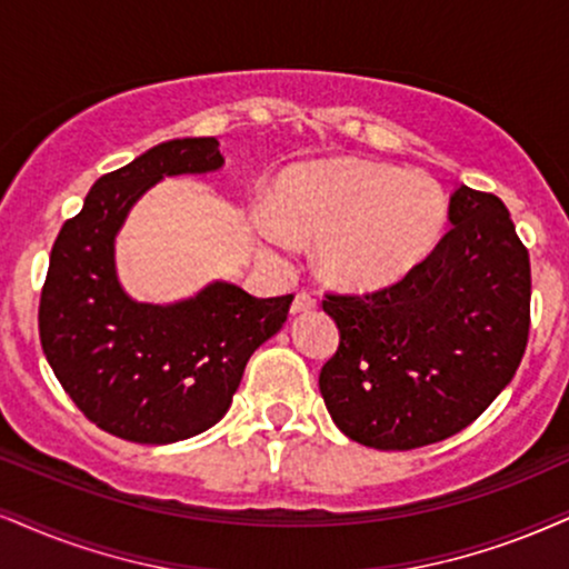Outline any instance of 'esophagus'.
Returning <instances> with one entry per match:
<instances>
[{
  "mask_svg": "<svg viewBox=\"0 0 569 569\" xmlns=\"http://www.w3.org/2000/svg\"><path fill=\"white\" fill-rule=\"evenodd\" d=\"M319 306V300L311 296V292H298L296 300H292V313H306L313 311Z\"/></svg>",
  "mask_w": 569,
  "mask_h": 569,
  "instance_id": "obj_1",
  "label": "esophagus"
}]
</instances>
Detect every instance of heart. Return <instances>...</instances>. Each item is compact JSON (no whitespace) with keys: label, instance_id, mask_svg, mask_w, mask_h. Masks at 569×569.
<instances>
[{"label":"heart","instance_id":"obj_1","mask_svg":"<svg viewBox=\"0 0 569 569\" xmlns=\"http://www.w3.org/2000/svg\"><path fill=\"white\" fill-rule=\"evenodd\" d=\"M279 213L252 210L261 240L292 248V231L319 240V269L348 290H382L409 277L438 250L448 200L438 181L403 168L335 160L300 166L282 179Z\"/></svg>","mask_w":569,"mask_h":569}]
</instances>
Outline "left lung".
Returning a JSON list of instances; mask_svg holds the SVG:
<instances>
[{
    "label": "left lung",
    "mask_w": 569,
    "mask_h": 569,
    "mask_svg": "<svg viewBox=\"0 0 569 569\" xmlns=\"http://www.w3.org/2000/svg\"><path fill=\"white\" fill-rule=\"evenodd\" d=\"M417 271L367 296L327 292L340 346L321 367L329 417L356 443L411 451L472 425L520 367L530 256L509 210L461 184Z\"/></svg>",
    "instance_id": "left-lung-1"
}]
</instances>
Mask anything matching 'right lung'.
I'll return each mask as SVG.
<instances>
[{
  "mask_svg": "<svg viewBox=\"0 0 569 569\" xmlns=\"http://www.w3.org/2000/svg\"><path fill=\"white\" fill-rule=\"evenodd\" d=\"M223 166L216 137L171 139L89 189L62 223L41 287L39 338L89 422L131 443H177L227 413L252 350L282 329L292 296L213 282L179 303H137L116 273V234L163 177Z\"/></svg>",
  "mask_w": 569,
  "mask_h": 569,
  "instance_id": "obj_1",
  "label": "right lung"
}]
</instances>
